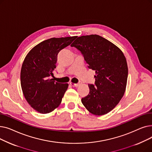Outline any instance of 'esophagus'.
<instances>
[{
	"mask_svg": "<svg viewBox=\"0 0 152 152\" xmlns=\"http://www.w3.org/2000/svg\"><path fill=\"white\" fill-rule=\"evenodd\" d=\"M69 84H70V85H71V86H72L73 87H77V86H79V85H81V82H79V83L75 84V83H71V82Z\"/></svg>",
	"mask_w": 152,
	"mask_h": 152,
	"instance_id": "esophagus-1",
	"label": "esophagus"
}]
</instances>
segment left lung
<instances>
[{"mask_svg": "<svg viewBox=\"0 0 152 152\" xmlns=\"http://www.w3.org/2000/svg\"><path fill=\"white\" fill-rule=\"evenodd\" d=\"M80 50L88 68L95 71V84L81 99L86 108L95 115L112 110L124 94L128 68L124 53L112 42L97 34L82 36L71 45Z\"/></svg>", "mask_w": 152, "mask_h": 152, "instance_id": "obj_1", "label": "left lung"}]
</instances>
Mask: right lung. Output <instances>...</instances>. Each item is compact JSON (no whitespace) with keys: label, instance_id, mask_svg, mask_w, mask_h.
I'll use <instances>...</instances> for the list:
<instances>
[{"label":"right lung","instance_id":"add662e5","mask_svg":"<svg viewBox=\"0 0 152 152\" xmlns=\"http://www.w3.org/2000/svg\"><path fill=\"white\" fill-rule=\"evenodd\" d=\"M77 36L50 38L40 42L26 56L21 66L20 79L24 96L37 112H52L61 103L68 84L55 82L53 71L60 50L71 44Z\"/></svg>","mask_w":152,"mask_h":152}]
</instances>
